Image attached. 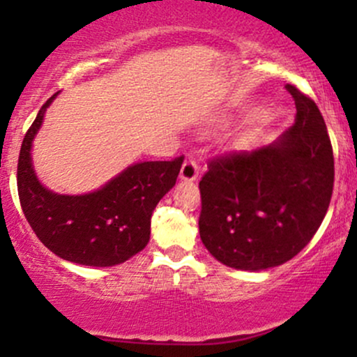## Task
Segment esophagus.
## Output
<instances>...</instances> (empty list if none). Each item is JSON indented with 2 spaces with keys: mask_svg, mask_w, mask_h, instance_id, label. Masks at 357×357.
<instances>
[{
  "mask_svg": "<svg viewBox=\"0 0 357 357\" xmlns=\"http://www.w3.org/2000/svg\"><path fill=\"white\" fill-rule=\"evenodd\" d=\"M198 174H199L198 162H196L195 159H188V161H184L181 171H179V179H181V181L192 183L198 179Z\"/></svg>",
  "mask_w": 357,
  "mask_h": 357,
  "instance_id": "34e87169",
  "label": "esophagus"
}]
</instances>
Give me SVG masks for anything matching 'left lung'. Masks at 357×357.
Returning <instances> with one entry per match:
<instances>
[{
    "mask_svg": "<svg viewBox=\"0 0 357 357\" xmlns=\"http://www.w3.org/2000/svg\"><path fill=\"white\" fill-rule=\"evenodd\" d=\"M296 122L272 144L228 154L199 181V236L220 264L260 272L285 264L321 227L334 184V155L321 110L285 85Z\"/></svg>",
    "mask_w": 357,
    "mask_h": 357,
    "instance_id": "obj_1",
    "label": "left lung"
}]
</instances>
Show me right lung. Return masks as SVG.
<instances>
[{"label":"right lung","mask_w":357,"mask_h":357,"mask_svg":"<svg viewBox=\"0 0 357 357\" xmlns=\"http://www.w3.org/2000/svg\"><path fill=\"white\" fill-rule=\"evenodd\" d=\"M56 96L40 109L20 151L18 195L24 216L45 247L63 260L87 267L124 264L149 243L151 215L173 190L183 158L134 162L84 195L48 190L36 176L31 149Z\"/></svg>","instance_id":"add662e5"}]
</instances>
